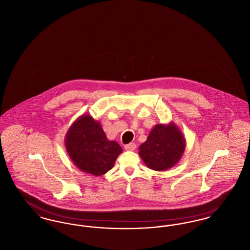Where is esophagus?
<instances>
[{
	"mask_svg": "<svg viewBox=\"0 0 250 250\" xmlns=\"http://www.w3.org/2000/svg\"><path fill=\"white\" fill-rule=\"evenodd\" d=\"M125 149L127 150V151H134L136 149V144L135 143H129V144H126L125 146Z\"/></svg>",
	"mask_w": 250,
	"mask_h": 250,
	"instance_id": "34e87169",
	"label": "esophagus"
}]
</instances>
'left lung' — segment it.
<instances>
[{
    "instance_id": "1",
    "label": "left lung",
    "mask_w": 250,
    "mask_h": 250,
    "mask_svg": "<svg viewBox=\"0 0 250 250\" xmlns=\"http://www.w3.org/2000/svg\"><path fill=\"white\" fill-rule=\"evenodd\" d=\"M186 146V138L175 123L157 124L139 147V155L149 168L164 171L178 163Z\"/></svg>"
}]
</instances>
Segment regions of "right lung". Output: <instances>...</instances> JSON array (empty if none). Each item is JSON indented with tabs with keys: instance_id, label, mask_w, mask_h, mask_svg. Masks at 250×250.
Returning a JSON list of instances; mask_svg holds the SVG:
<instances>
[{
	"instance_id": "1",
	"label": "right lung",
	"mask_w": 250,
	"mask_h": 250,
	"mask_svg": "<svg viewBox=\"0 0 250 250\" xmlns=\"http://www.w3.org/2000/svg\"><path fill=\"white\" fill-rule=\"evenodd\" d=\"M64 145L76 167L95 176L107 173L123 152L119 143L107 140L100 123L90 114H83L72 124Z\"/></svg>"
}]
</instances>
